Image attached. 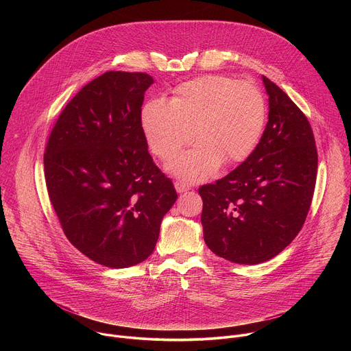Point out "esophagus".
Returning <instances> with one entry per match:
<instances>
[{
	"label": "esophagus",
	"mask_w": 351,
	"mask_h": 351,
	"mask_svg": "<svg viewBox=\"0 0 351 351\" xmlns=\"http://www.w3.org/2000/svg\"><path fill=\"white\" fill-rule=\"evenodd\" d=\"M175 189H176L178 193H184V191H187L190 189V186L187 183H184V182L178 180V182H175Z\"/></svg>",
	"instance_id": "esophagus-1"
}]
</instances>
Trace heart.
<instances>
[{"label": "heart", "instance_id": "1", "mask_svg": "<svg viewBox=\"0 0 351 351\" xmlns=\"http://www.w3.org/2000/svg\"><path fill=\"white\" fill-rule=\"evenodd\" d=\"M140 121L149 149L162 161L173 160L195 136L198 143L169 171L183 180L202 182L213 178L222 162L240 164L254 152L267 103L252 82L208 75L178 86L172 99H148Z\"/></svg>", "mask_w": 351, "mask_h": 351}]
</instances>
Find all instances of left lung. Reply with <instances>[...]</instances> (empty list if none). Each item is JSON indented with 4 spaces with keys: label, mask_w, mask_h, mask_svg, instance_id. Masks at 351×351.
<instances>
[{
    "label": "left lung",
    "mask_w": 351,
    "mask_h": 351,
    "mask_svg": "<svg viewBox=\"0 0 351 351\" xmlns=\"http://www.w3.org/2000/svg\"><path fill=\"white\" fill-rule=\"evenodd\" d=\"M263 82L269 114L260 143L229 175L198 189L206 244L244 265L274 258L302 230L318 168L308 119L280 87Z\"/></svg>",
    "instance_id": "left-lung-1"
}]
</instances>
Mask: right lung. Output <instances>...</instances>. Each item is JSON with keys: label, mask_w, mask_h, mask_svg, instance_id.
<instances>
[{"label": "right lung", "mask_w": 351, "mask_h": 351, "mask_svg": "<svg viewBox=\"0 0 351 351\" xmlns=\"http://www.w3.org/2000/svg\"><path fill=\"white\" fill-rule=\"evenodd\" d=\"M141 72L111 71L86 84L49 134L45 183L68 240L94 263L128 268L154 252L178 194L148 154Z\"/></svg>", "instance_id": "add662e5"}]
</instances>
